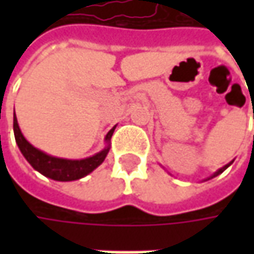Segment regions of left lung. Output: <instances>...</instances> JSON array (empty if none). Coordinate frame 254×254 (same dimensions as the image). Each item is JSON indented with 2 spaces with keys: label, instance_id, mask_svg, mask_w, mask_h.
Listing matches in <instances>:
<instances>
[{
  "label": "left lung",
  "instance_id": "1",
  "mask_svg": "<svg viewBox=\"0 0 254 254\" xmlns=\"http://www.w3.org/2000/svg\"><path fill=\"white\" fill-rule=\"evenodd\" d=\"M229 165H230V164H228V165H225V167H222V168H220L219 171H216V172L213 174V177H216V175H219V174H222V172H223V171L226 170V168H228Z\"/></svg>",
  "mask_w": 254,
  "mask_h": 254
}]
</instances>
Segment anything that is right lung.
I'll return each instance as SVG.
<instances>
[{"label":"right lung","mask_w":254,"mask_h":254,"mask_svg":"<svg viewBox=\"0 0 254 254\" xmlns=\"http://www.w3.org/2000/svg\"><path fill=\"white\" fill-rule=\"evenodd\" d=\"M114 128H112L109 134L106 135V140L109 141L112 138ZM14 134L15 141L18 144L21 152L24 154L26 161L29 162L35 170L39 171L42 175L52 178L55 181H74L80 180L86 177L87 174H90L94 168H97L106 158L109 147H106L103 151L99 154L93 155L90 158L80 160V161H72V160H64V158H56L51 157L45 152L36 150L34 145H31L29 142L25 140L22 132L19 130V126L16 122V117L14 114Z\"/></svg>","instance_id":"right-lung-1"}]
</instances>
